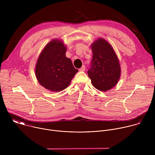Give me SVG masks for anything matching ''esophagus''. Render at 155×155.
I'll use <instances>...</instances> for the list:
<instances>
[{
	"label": "esophagus",
	"mask_w": 155,
	"mask_h": 155,
	"mask_svg": "<svg viewBox=\"0 0 155 155\" xmlns=\"http://www.w3.org/2000/svg\"><path fill=\"white\" fill-rule=\"evenodd\" d=\"M84 70H85V66L84 65H83L82 67L79 69L80 71H84Z\"/></svg>",
	"instance_id": "esophagus-1"
}]
</instances>
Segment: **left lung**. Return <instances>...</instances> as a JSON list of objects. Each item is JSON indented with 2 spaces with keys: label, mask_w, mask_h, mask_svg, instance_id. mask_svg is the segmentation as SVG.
<instances>
[{
  "label": "left lung",
  "mask_w": 155,
  "mask_h": 155,
  "mask_svg": "<svg viewBox=\"0 0 155 155\" xmlns=\"http://www.w3.org/2000/svg\"><path fill=\"white\" fill-rule=\"evenodd\" d=\"M93 59L87 75L93 86L101 91L115 87L121 76V66L112 46L104 38H99L91 45Z\"/></svg>",
  "instance_id": "8db88e82"
}]
</instances>
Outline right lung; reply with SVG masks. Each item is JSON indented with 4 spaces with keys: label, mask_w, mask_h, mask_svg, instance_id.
I'll return each instance as SVG.
<instances>
[{
    "label": "right lung",
    "mask_w": 155,
    "mask_h": 155,
    "mask_svg": "<svg viewBox=\"0 0 155 155\" xmlns=\"http://www.w3.org/2000/svg\"><path fill=\"white\" fill-rule=\"evenodd\" d=\"M66 51L64 42L55 38L47 44L38 56L35 76L38 83L49 91L59 92L65 89L78 71L71 59L65 56Z\"/></svg>",
    "instance_id": "right-lung-1"
}]
</instances>
